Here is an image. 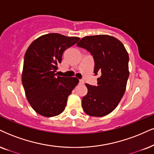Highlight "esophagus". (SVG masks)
<instances>
[{
	"label": "esophagus",
	"mask_w": 154,
	"mask_h": 154,
	"mask_svg": "<svg viewBox=\"0 0 154 154\" xmlns=\"http://www.w3.org/2000/svg\"><path fill=\"white\" fill-rule=\"evenodd\" d=\"M83 83H84V81H83V80H79V84L83 85Z\"/></svg>",
	"instance_id": "esophagus-1"
}]
</instances>
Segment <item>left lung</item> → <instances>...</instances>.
<instances>
[{
  "mask_svg": "<svg viewBox=\"0 0 154 154\" xmlns=\"http://www.w3.org/2000/svg\"><path fill=\"white\" fill-rule=\"evenodd\" d=\"M77 45L91 54L95 62L94 73H100L97 86L86 83L88 93L82 99L83 111L91 116L109 114L126 91L129 75L128 52L119 39L109 35L83 37Z\"/></svg>",
  "mask_w": 154,
  "mask_h": 154,
  "instance_id": "left-lung-1",
  "label": "left lung"
}]
</instances>
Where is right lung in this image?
Instances as JSON below:
<instances>
[{"mask_svg":"<svg viewBox=\"0 0 154 154\" xmlns=\"http://www.w3.org/2000/svg\"><path fill=\"white\" fill-rule=\"evenodd\" d=\"M79 40L59 33L45 34L34 40L26 51L22 83L28 103L38 114L53 117L65 109L68 96L79 81L57 76L56 71L66 49Z\"/></svg>","mask_w":154,"mask_h":154,"instance_id":"1","label":"right lung"}]
</instances>
